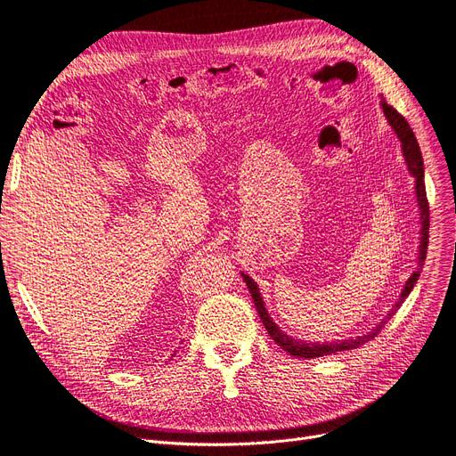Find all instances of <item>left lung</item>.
<instances>
[{"mask_svg": "<svg viewBox=\"0 0 456 456\" xmlns=\"http://www.w3.org/2000/svg\"><path fill=\"white\" fill-rule=\"evenodd\" d=\"M381 109L387 116V120L393 126V129L396 131L398 139L402 142V150H403V158H406L408 168L410 173L415 176V190H417V200H419V208H420V222H423V229H420V254H419V265L415 268V273L411 274V278L408 280L406 288H403L398 302L395 305V308L391 310V314L387 315V319H391L396 310L402 306V302L406 300V297L411 293L413 285L417 283V278L420 274V266L425 265V257H427V246H428V227H430V210H428V199H427V190H425V168H423V154H420V148L419 142L415 139V134L410 127V124L406 122V118H403L396 109H393L387 101H381ZM244 281L248 285V289L251 293V298H254V305L256 310L261 317V322L266 329V332L271 334V338L281 347L289 353L293 357H300V359H315V357H325V355H332V353H338V351H346V349H355L362 344H366L368 340H372L378 336V332H381L383 325L387 323V319H383L381 325L376 327L372 332H368L364 336H359L357 340H344V342H336V344H302L297 342L295 338H289L288 334H283L276 323L271 319V315L266 314L265 305H263V298L261 293L257 289V283L251 280L249 276L244 274Z\"/></svg>", "mask_w": 456, "mask_h": 456, "instance_id": "obj_1", "label": "left lung"}]
</instances>
